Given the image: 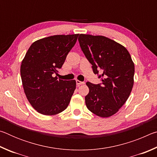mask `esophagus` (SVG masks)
<instances>
[{"label": "esophagus", "instance_id": "obj_1", "mask_svg": "<svg viewBox=\"0 0 157 157\" xmlns=\"http://www.w3.org/2000/svg\"><path fill=\"white\" fill-rule=\"evenodd\" d=\"M76 84H77V85H78V86H79V85H81V84H84V82H81L79 80H76Z\"/></svg>", "mask_w": 157, "mask_h": 157}]
</instances>
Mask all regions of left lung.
<instances>
[{
    "label": "left lung",
    "mask_w": 157,
    "mask_h": 157,
    "mask_svg": "<svg viewBox=\"0 0 157 157\" xmlns=\"http://www.w3.org/2000/svg\"><path fill=\"white\" fill-rule=\"evenodd\" d=\"M78 41L94 73H102L101 84L86 82V107L98 116L108 118L118 112L131 94L134 63L123 45L107 37L80 34Z\"/></svg>",
    "instance_id": "1"
}]
</instances>
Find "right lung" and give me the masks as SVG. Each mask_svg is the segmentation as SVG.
I'll return each instance as SVG.
<instances>
[{"label": "right lung", "instance_id": "right-lung-1", "mask_svg": "<svg viewBox=\"0 0 157 157\" xmlns=\"http://www.w3.org/2000/svg\"><path fill=\"white\" fill-rule=\"evenodd\" d=\"M79 34H59L39 39L31 45L21 65L25 94L37 112L54 116L67 108L76 89L75 79H57L66 57Z\"/></svg>", "mask_w": 157, "mask_h": 157}]
</instances>
